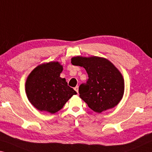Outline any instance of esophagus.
<instances>
[{
  "mask_svg": "<svg viewBox=\"0 0 152 152\" xmlns=\"http://www.w3.org/2000/svg\"><path fill=\"white\" fill-rule=\"evenodd\" d=\"M74 90H75L77 93H78V86H76V87H74Z\"/></svg>",
  "mask_w": 152,
  "mask_h": 152,
  "instance_id": "1",
  "label": "esophagus"
}]
</instances>
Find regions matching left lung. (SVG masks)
<instances>
[{"mask_svg":"<svg viewBox=\"0 0 152 152\" xmlns=\"http://www.w3.org/2000/svg\"><path fill=\"white\" fill-rule=\"evenodd\" d=\"M72 64L83 67L88 78L79 86L80 97L94 112L101 113L115 107L123 97L124 79L110 61L99 57H76Z\"/></svg>","mask_w":152,"mask_h":152,"instance_id":"1","label":"left lung"}]
</instances>
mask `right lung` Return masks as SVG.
I'll list each match as a JSON object with an SVG mask.
<instances>
[{"label": "right lung", "instance_id": "right-lung-1", "mask_svg": "<svg viewBox=\"0 0 152 152\" xmlns=\"http://www.w3.org/2000/svg\"><path fill=\"white\" fill-rule=\"evenodd\" d=\"M63 67L59 62L37 66L28 76L26 92L30 102L37 110L55 114L62 109L77 93L60 77Z\"/></svg>", "mask_w": 152, "mask_h": 152}]
</instances>
